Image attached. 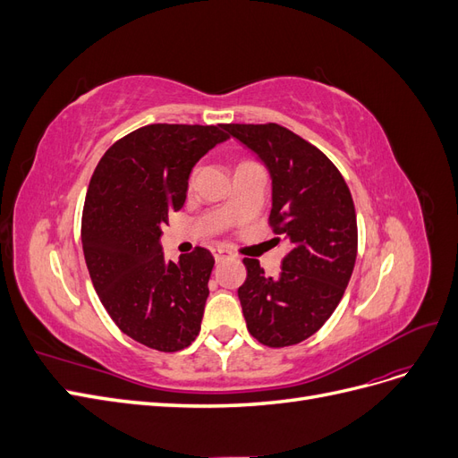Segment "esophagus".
I'll return each instance as SVG.
<instances>
[{
	"label": "esophagus",
	"mask_w": 458,
	"mask_h": 458,
	"mask_svg": "<svg viewBox=\"0 0 458 458\" xmlns=\"http://www.w3.org/2000/svg\"><path fill=\"white\" fill-rule=\"evenodd\" d=\"M212 254H214V258H216V261H219V259H224V258H227L231 252L227 250L225 246H214L212 248Z\"/></svg>",
	"instance_id": "obj_1"
}]
</instances>
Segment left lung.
Returning <instances> with one entry per match:
<instances>
[{"mask_svg":"<svg viewBox=\"0 0 458 458\" xmlns=\"http://www.w3.org/2000/svg\"><path fill=\"white\" fill-rule=\"evenodd\" d=\"M267 165L273 182L269 225L290 252L279 276L244 258L239 300L248 332L269 348L300 344L335 313L357 258V217L342 174L315 145L279 123H225Z\"/></svg>","mask_w":458,"mask_h":458,"instance_id":"1","label":"left lung"}]
</instances>
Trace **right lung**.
<instances>
[{"mask_svg":"<svg viewBox=\"0 0 458 458\" xmlns=\"http://www.w3.org/2000/svg\"><path fill=\"white\" fill-rule=\"evenodd\" d=\"M225 140V123H150L118 140L91 175L81 214L91 283L116 327L147 348L179 352L200 332L214 256L197 246L165 261L160 234L185 204L192 165Z\"/></svg>","mask_w":458,"mask_h":458,"instance_id":"obj_1","label":"right lung"}]
</instances>
